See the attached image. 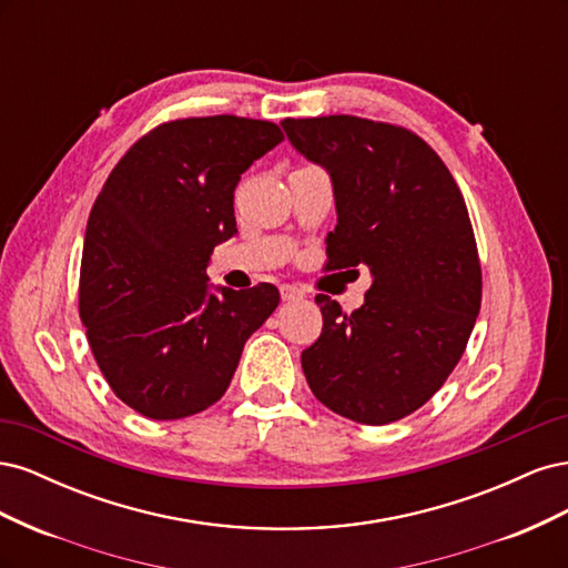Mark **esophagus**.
<instances>
[{"instance_id":"34e87169","label":"esophagus","mask_w":568,"mask_h":568,"mask_svg":"<svg viewBox=\"0 0 568 568\" xmlns=\"http://www.w3.org/2000/svg\"><path fill=\"white\" fill-rule=\"evenodd\" d=\"M280 294H282V301H301L305 296L298 286H288V284L280 288Z\"/></svg>"}]
</instances>
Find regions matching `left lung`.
Instances as JSON below:
<instances>
[{"label":"left lung","instance_id":"obj_1","mask_svg":"<svg viewBox=\"0 0 568 568\" xmlns=\"http://www.w3.org/2000/svg\"><path fill=\"white\" fill-rule=\"evenodd\" d=\"M288 142L332 178L326 270L367 265L353 313L320 294L322 334L301 353L315 398L359 424H390L445 384L480 311L467 203L438 153L400 125L357 115L286 118Z\"/></svg>","mask_w":568,"mask_h":568}]
</instances>
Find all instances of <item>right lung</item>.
Wrapping results in <instances>:
<instances>
[{"mask_svg":"<svg viewBox=\"0 0 568 568\" xmlns=\"http://www.w3.org/2000/svg\"><path fill=\"white\" fill-rule=\"evenodd\" d=\"M282 140L270 120H170L130 146L92 205L80 320L111 390L149 419L217 403L244 343L280 305L272 284L213 294L205 267L236 234L239 180Z\"/></svg>","mask_w":568,"mask_h":568,"instance_id":"obj_1","label":"right lung"}]
</instances>
